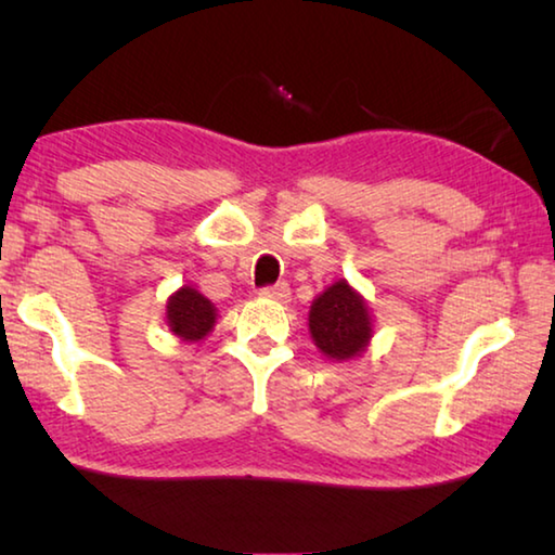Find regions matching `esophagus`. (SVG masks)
I'll list each match as a JSON object with an SVG mask.
<instances>
[{
  "mask_svg": "<svg viewBox=\"0 0 555 555\" xmlns=\"http://www.w3.org/2000/svg\"><path fill=\"white\" fill-rule=\"evenodd\" d=\"M261 296L271 298V300H279V304H286V300L291 298V288H288V284H284V281H281V284L261 288Z\"/></svg>",
  "mask_w": 555,
  "mask_h": 555,
  "instance_id": "esophagus-1",
  "label": "esophagus"
}]
</instances>
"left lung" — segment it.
<instances>
[{
  "instance_id": "obj_1",
  "label": "left lung",
  "mask_w": 555,
  "mask_h": 555,
  "mask_svg": "<svg viewBox=\"0 0 555 555\" xmlns=\"http://www.w3.org/2000/svg\"><path fill=\"white\" fill-rule=\"evenodd\" d=\"M308 327L318 350L333 360H352L372 337L367 306L347 281H335L313 300Z\"/></svg>"
}]
</instances>
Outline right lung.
I'll list each match as a JSON object with an SVG mask.
<instances>
[{"label": "right lung", "mask_w": 555, "mask_h": 555, "mask_svg": "<svg viewBox=\"0 0 555 555\" xmlns=\"http://www.w3.org/2000/svg\"><path fill=\"white\" fill-rule=\"evenodd\" d=\"M166 323L171 333L185 343H198L212 331L215 306L201 291L191 286L178 288L166 304Z\"/></svg>", "instance_id": "1"}]
</instances>
